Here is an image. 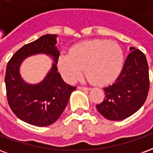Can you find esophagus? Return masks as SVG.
<instances>
[{
	"label": "esophagus",
	"instance_id": "esophagus-1",
	"mask_svg": "<svg viewBox=\"0 0 153 153\" xmlns=\"http://www.w3.org/2000/svg\"><path fill=\"white\" fill-rule=\"evenodd\" d=\"M79 90H82V91H89L90 88H85V87H79L78 88Z\"/></svg>",
	"mask_w": 153,
	"mask_h": 153
}]
</instances>
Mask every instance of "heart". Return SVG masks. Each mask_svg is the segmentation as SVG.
Returning a JSON list of instances; mask_svg holds the SVG:
<instances>
[{
    "label": "heart",
    "instance_id": "obj_1",
    "mask_svg": "<svg viewBox=\"0 0 153 153\" xmlns=\"http://www.w3.org/2000/svg\"><path fill=\"white\" fill-rule=\"evenodd\" d=\"M124 65V51L118 43L94 39L81 42L70 48L69 54L58 57L60 73L67 82L79 79L84 69L90 83L109 84L119 76Z\"/></svg>",
    "mask_w": 153,
    "mask_h": 153
}]
</instances>
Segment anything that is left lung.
I'll return each instance as SVG.
<instances>
[{"label":"left lung","instance_id":"8db88e82","mask_svg":"<svg viewBox=\"0 0 153 153\" xmlns=\"http://www.w3.org/2000/svg\"><path fill=\"white\" fill-rule=\"evenodd\" d=\"M115 82L104 88L106 98L97 111L110 120H122L141 108L149 90L148 65L141 51L131 47Z\"/></svg>","mask_w":153,"mask_h":153}]
</instances>
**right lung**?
I'll list each match as a JSON object with an SVG mask.
<instances>
[{"instance_id":"1","label":"right lung","mask_w":153,"mask_h":153,"mask_svg":"<svg viewBox=\"0 0 153 153\" xmlns=\"http://www.w3.org/2000/svg\"><path fill=\"white\" fill-rule=\"evenodd\" d=\"M57 35L46 34L26 44L15 52L7 64L5 77L8 103L19 119L35 126L53 124L65 109L71 93L76 89L64 82L57 69L60 51L56 45ZM44 53L53 63L38 84H28L22 78L20 66L29 56Z\"/></svg>"}]
</instances>
